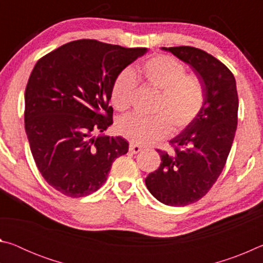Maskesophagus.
Listing matches in <instances>:
<instances>
[{
	"mask_svg": "<svg viewBox=\"0 0 263 263\" xmlns=\"http://www.w3.org/2000/svg\"><path fill=\"white\" fill-rule=\"evenodd\" d=\"M141 149L142 148L140 147V146L139 145H136V144H130V147H128V151H130V153H132V154L139 153Z\"/></svg>",
	"mask_w": 263,
	"mask_h": 263,
	"instance_id": "34e87169",
	"label": "esophagus"
}]
</instances>
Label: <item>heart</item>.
<instances>
[{"label": "heart", "instance_id": "1", "mask_svg": "<svg viewBox=\"0 0 263 263\" xmlns=\"http://www.w3.org/2000/svg\"><path fill=\"white\" fill-rule=\"evenodd\" d=\"M140 77L160 91L153 118L138 115L125 116L117 123L119 135L133 144L149 145L163 139L171 130L179 131L197 117L204 103L201 80L186 74L185 66L172 55L160 54L142 62L133 75L130 70L116 78L111 88V103L118 111H125L132 103L137 80Z\"/></svg>", "mask_w": 263, "mask_h": 263}]
</instances>
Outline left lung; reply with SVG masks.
Returning a JSON list of instances; mask_svg holds the SVG:
<instances>
[{
    "label": "left lung",
    "instance_id": "8db88e82",
    "mask_svg": "<svg viewBox=\"0 0 263 263\" xmlns=\"http://www.w3.org/2000/svg\"><path fill=\"white\" fill-rule=\"evenodd\" d=\"M197 74L204 103L197 117L169 141L174 153L158 149L161 163L146 177L159 202L184 206L205 196L222 172L238 124L239 100L231 70L205 51L191 46L162 47Z\"/></svg>",
    "mask_w": 263,
    "mask_h": 263
}]
</instances>
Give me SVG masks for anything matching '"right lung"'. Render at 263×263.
I'll use <instances>...</instances> for the list:
<instances>
[{
    "label": "right lung",
    "instance_id": "obj_1",
    "mask_svg": "<svg viewBox=\"0 0 263 263\" xmlns=\"http://www.w3.org/2000/svg\"><path fill=\"white\" fill-rule=\"evenodd\" d=\"M146 52L80 39L37 61L25 89V132L38 171L59 193H95L115 159L127 153L124 138L94 135L112 124L116 78Z\"/></svg>",
    "mask_w": 263,
    "mask_h": 263
}]
</instances>
